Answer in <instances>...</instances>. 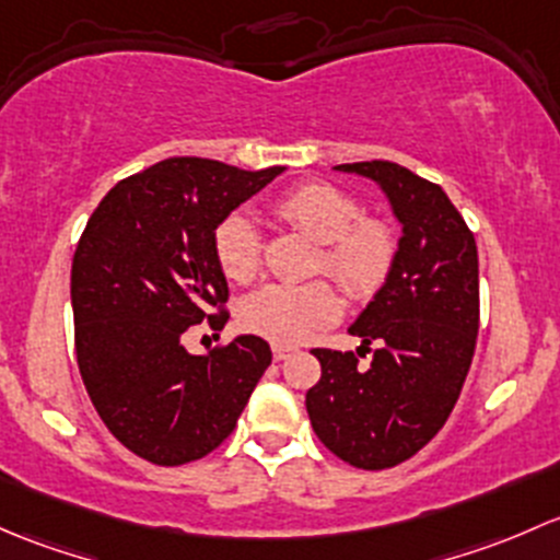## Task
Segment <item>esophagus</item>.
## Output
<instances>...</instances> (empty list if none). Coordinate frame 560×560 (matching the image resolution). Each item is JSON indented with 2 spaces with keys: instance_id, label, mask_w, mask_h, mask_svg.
Instances as JSON below:
<instances>
[{
  "instance_id": "34e87169",
  "label": "esophagus",
  "mask_w": 560,
  "mask_h": 560,
  "mask_svg": "<svg viewBox=\"0 0 560 560\" xmlns=\"http://www.w3.org/2000/svg\"><path fill=\"white\" fill-rule=\"evenodd\" d=\"M291 353H293V348H285V345H275V348H272V359L275 361H285Z\"/></svg>"
}]
</instances>
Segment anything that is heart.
I'll use <instances>...</instances> for the list:
<instances>
[{"label":"heart","mask_w":560,"mask_h":560,"mask_svg":"<svg viewBox=\"0 0 560 560\" xmlns=\"http://www.w3.org/2000/svg\"><path fill=\"white\" fill-rule=\"evenodd\" d=\"M278 215L320 242L318 267L350 296H372L388 280L396 232L380 218H366L361 201L345 188L331 183L293 188L278 201ZM212 247L229 280L250 282L261 269V237L245 212H232L218 223ZM337 315V293L320 280L304 285L272 282L250 293L240 310L242 326L275 345H302Z\"/></svg>","instance_id":"heart-1"}]
</instances>
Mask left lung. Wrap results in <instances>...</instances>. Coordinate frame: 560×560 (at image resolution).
<instances>
[{"mask_svg": "<svg viewBox=\"0 0 560 560\" xmlns=\"http://www.w3.org/2000/svg\"><path fill=\"white\" fill-rule=\"evenodd\" d=\"M372 180L401 226L388 280L348 328L361 348L375 342L364 370L350 350H313L318 385L307 390L315 434L359 469H388L429 445L451 418L480 328L475 234L434 183L394 161L339 164Z\"/></svg>", "mask_w": 560, "mask_h": 560, "instance_id": "left-lung-1", "label": "left lung"}]
</instances>
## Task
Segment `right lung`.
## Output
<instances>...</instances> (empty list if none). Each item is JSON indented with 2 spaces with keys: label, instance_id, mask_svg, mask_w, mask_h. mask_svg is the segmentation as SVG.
I'll return each instance as SVG.
<instances>
[{
  "label": "right lung",
  "instance_id": "add662e5",
  "mask_svg": "<svg viewBox=\"0 0 560 560\" xmlns=\"http://www.w3.org/2000/svg\"><path fill=\"white\" fill-rule=\"evenodd\" d=\"M285 166L245 172L166 159L120 180L85 223L72 258L80 377L109 434L159 466L215 451L272 364L256 334L194 355L188 326L229 299L212 234Z\"/></svg>",
  "mask_w": 560,
  "mask_h": 560
}]
</instances>
